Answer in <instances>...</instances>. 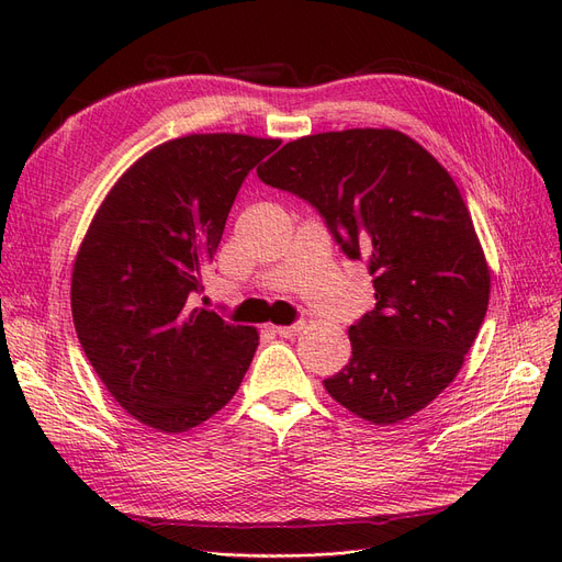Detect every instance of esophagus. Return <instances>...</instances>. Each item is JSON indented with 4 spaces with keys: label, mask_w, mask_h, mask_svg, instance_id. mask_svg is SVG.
<instances>
[{
    "label": "esophagus",
    "mask_w": 562,
    "mask_h": 562,
    "mask_svg": "<svg viewBox=\"0 0 562 562\" xmlns=\"http://www.w3.org/2000/svg\"><path fill=\"white\" fill-rule=\"evenodd\" d=\"M302 328H304V323L297 321V323H293V326H277L274 333H277L279 337H295Z\"/></svg>",
    "instance_id": "1"
}]
</instances>
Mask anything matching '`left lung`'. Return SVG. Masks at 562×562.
<instances>
[{
	"label": "left lung",
	"instance_id": "8db88e82",
	"mask_svg": "<svg viewBox=\"0 0 562 562\" xmlns=\"http://www.w3.org/2000/svg\"><path fill=\"white\" fill-rule=\"evenodd\" d=\"M258 178L312 203L372 277L375 310L349 328L351 359L323 380L328 394L372 424L419 413L457 378L490 300L450 173L401 131L349 128L283 145Z\"/></svg>",
	"mask_w": 562,
	"mask_h": 562
}]
</instances>
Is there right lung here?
I'll list each match as a JSON object with an SVG mask.
<instances>
[{
    "instance_id": "obj_1",
    "label": "right lung",
    "mask_w": 562,
    "mask_h": 562,
    "mask_svg": "<svg viewBox=\"0 0 562 562\" xmlns=\"http://www.w3.org/2000/svg\"><path fill=\"white\" fill-rule=\"evenodd\" d=\"M281 140L196 133L168 140L116 180L72 269L83 353L114 401L147 427L180 434L239 389L258 330L187 304L223 239L246 176Z\"/></svg>"
}]
</instances>
